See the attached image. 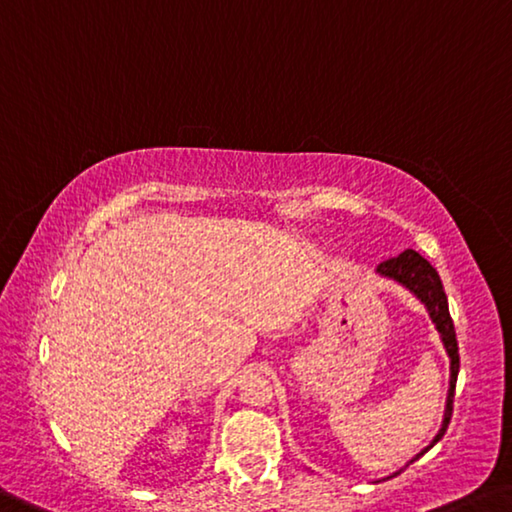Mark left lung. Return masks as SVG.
Wrapping results in <instances>:
<instances>
[{"instance_id":"8db88e82","label":"left lung","mask_w":512,"mask_h":512,"mask_svg":"<svg viewBox=\"0 0 512 512\" xmlns=\"http://www.w3.org/2000/svg\"><path fill=\"white\" fill-rule=\"evenodd\" d=\"M376 273L385 275V278H389V280H396L405 289H410L412 294H415L421 300V303L426 305L428 316H431V321L435 323L437 332H440L442 344L446 348V355H449V360H451L449 394H446V408H444L442 428L433 437V442L410 460V462H415L417 458L424 456L428 449H433V446L444 437L446 428H449L451 412H453V394H456V380H458V369H460L456 328H453V321H451V314H449V303H446V294H444L440 275H437L433 266L428 264V259H424L419 253H415V250H403L399 257H392V259H387V262L378 264ZM396 474H401V469ZM387 478H392V476H387Z\"/></svg>"}]
</instances>
